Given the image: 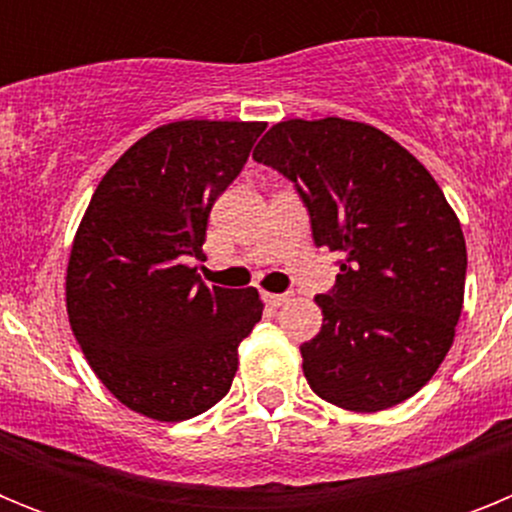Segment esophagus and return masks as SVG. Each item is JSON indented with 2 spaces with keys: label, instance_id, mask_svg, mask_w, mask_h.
I'll return each mask as SVG.
<instances>
[{
  "label": "esophagus",
  "instance_id": "1",
  "mask_svg": "<svg viewBox=\"0 0 512 512\" xmlns=\"http://www.w3.org/2000/svg\"><path fill=\"white\" fill-rule=\"evenodd\" d=\"M289 297H292V295H274V292H264V302H266V305H271V307L284 305V302H289Z\"/></svg>",
  "mask_w": 512,
  "mask_h": 512
}]
</instances>
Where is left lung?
Masks as SVG:
<instances>
[{
    "mask_svg": "<svg viewBox=\"0 0 512 512\" xmlns=\"http://www.w3.org/2000/svg\"><path fill=\"white\" fill-rule=\"evenodd\" d=\"M295 182L312 241L341 256L315 302L323 328L302 343V372L325 402L377 413L413 397L456 336L467 243L431 171L366 122L271 125L253 151Z\"/></svg>",
    "mask_w": 512,
    "mask_h": 512,
    "instance_id": "left-lung-1",
    "label": "left lung"
}]
</instances>
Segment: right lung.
Returning a JSON list of instances; mask_svg holds the SVG:
<instances>
[{"instance_id": "1", "label": "right lung", "mask_w": 512, "mask_h": 512, "mask_svg": "<svg viewBox=\"0 0 512 512\" xmlns=\"http://www.w3.org/2000/svg\"><path fill=\"white\" fill-rule=\"evenodd\" d=\"M266 122L179 120L117 158L81 217L66 310L99 382L135 413L176 423L228 395L238 346L261 320L248 289L207 287V217Z\"/></svg>"}]
</instances>
